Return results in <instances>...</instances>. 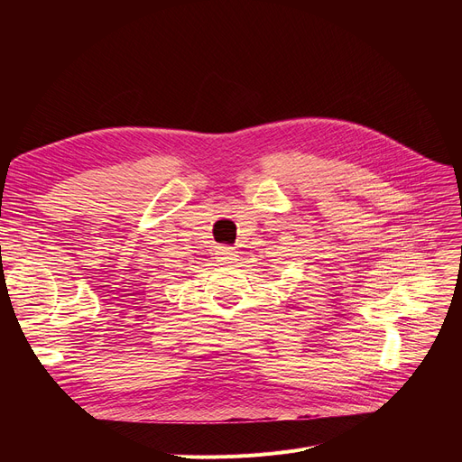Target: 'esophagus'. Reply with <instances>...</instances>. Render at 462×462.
<instances>
[{"label": "esophagus", "instance_id": "esophagus-1", "mask_svg": "<svg viewBox=\"0 0 462 462\" xmlns=\"http://www.w3.org/2000/svg\"><path fill=\"white\" fill-rule=\"evenodd\" d=\"M217 258L225 263H234L237 260V251H234L232 247H218Z\"/></svg>", "mask_w": 462, "mask_h": 462}]
</instances>
